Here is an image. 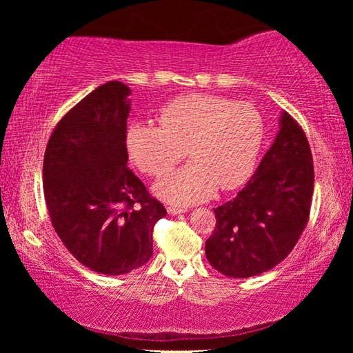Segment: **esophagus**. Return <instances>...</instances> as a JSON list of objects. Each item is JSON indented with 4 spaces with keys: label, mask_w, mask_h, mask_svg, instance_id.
I'll return each mask as SVG.
<instances>
[{
    "label": "esophagus",
    "mask_w": 353,
    "mask_h": 353,
    "mask_svg": "<svg viewBox=\"0 0 353 353\" xmlns=\"http://www.w3.org/2000/svg\"><path fill=\"white\" fill-rule=\"evenodd\" d=\"M166 210H168L170 214H179V213L187 212V208H185V207H177V205H168V207H166Z\"/></svg>",
    "instance_id": "obj_1"
}]
</instances>
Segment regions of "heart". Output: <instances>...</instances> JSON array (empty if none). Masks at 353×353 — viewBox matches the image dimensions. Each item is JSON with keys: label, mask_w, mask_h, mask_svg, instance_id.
Listing matches in <instances>:
<instances>
[{"label": "heart", "mask_w": 353, "mask_h": 353, "mask_svg": "<svg viewBox=\"0 0 353 353\" xmlns=\"http://www.w3.org/2000/svg\"><path fill=\"white\" fill-rule=\"evenodd\" d=\"M157 118L160 126L130 124L126 146L132 163L152 177L168 172L187 149L190 163L154 185L165 202L198 204L216 188L236 190L254 172L265 140V123L254 105L191 93L166 103Z\"/></svg>", "instance_id": "1"}]
</instances>
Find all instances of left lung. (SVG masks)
<instances>
[{
	"instance_id": "8db88e82",
	"label": "left lung",
	"mask_w": 353,
	"mask_h": 353,
	"mask_svg": "<svg viewBox=\"0 0 353 353\" xmlns=\"http://www.w3.org/2000/svg\"><path fill=\"white\" fill-rule=\"evenodd\" d=\"M314 187L312 149L288 112L254 176L235 199L214 208L207 260L227 277L266 272L286 259L308 223Z\"/></svg>"
}]
</instances>
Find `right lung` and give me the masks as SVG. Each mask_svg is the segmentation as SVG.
Instances as JSON below:
<instances>
[{"label":"right lung","mask_w":353,"mask_h":353,"mask_svg":"<svg viewBox=\"0 0 353 353\" xmlns=\"http://www.w3.org/2000/svg\"><path fill=\"white\" fill-rule=\"evenodd\" d=\"M130 88L105 82L62 117L48 140L43 193L51 224L88 270L121 276L152 256L163 204L128 166Z\"/></svg>","instance_id":"1"}]
</instances>
